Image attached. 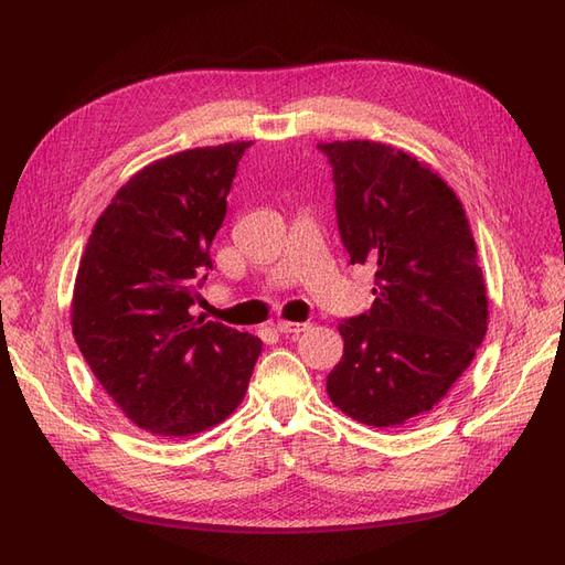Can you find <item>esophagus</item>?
<instances>
[{
    "label": "esophagus",
    "instance_id": "obj_1",
    "mask_svg": "<svg viewBox=\"0 0 565 565\" xmlns=\"http://www.w3.org/2000/svg\"><path fill=\"white\" fill-rule=\"evenodd\" d=\"M276 330L282 334H299L309 330V322H292V320H278Z\"/></svg>",
    "mask_w": 565,
    "mask_h": 565
}]
</instances>
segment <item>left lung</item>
<instances>
[{
	"instance_id": "left-lung-1",
	"label": "left lung",
	"mask_w": 565,
	"mask_h": 565,
	"mask_svg": "<svg viewBox=\"0 0 565 565\" xmlns=\"http://www.w3.org/2000/svg\"><path fill=\"white\" fill-rule=\"evenodd\" d=\"M332 164L341 243L374 268L372 309L339 322L344 355L330 401L367 426H401L438 405L488 330V292L452 188L403 150L318 143Z\"/></svg>"
}]
</instances>
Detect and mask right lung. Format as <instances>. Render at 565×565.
<instances>
[{
  "instance_id": "right-lung-1",
  "label": "right lung",
  "mask_w": 565,
  "mask_h": 565,
  "mask_svg": "<svg viewBox=\"0 0 565 565\" xmlns=\"http://www.w3.org/2000/svg\"><path fill=\"white\" fill-rule=\"evenodd\" d=\"M249 146L193 148L143 167L98 216L82 254L75 341L143 431H207L245 398L262 339L193 316V303Z\"/></svg>"
}]
</instances>
